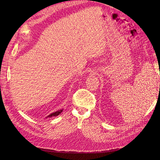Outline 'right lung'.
<instances>
[{
    "label": "right lung",
    "instance_id": "obj_1",
    "mask_svg": "<svg viewBox=\"0 0 160 160\" xmlns=\"http://www.w3.org/2000/svg\"><path fill=\"white\" fill-rule=\"evenodd\" d=\"M62 111H63V109L58 110V111H55V112H53V113H51L50 115H49L48 116H47L46 118H52V117H56V116H57V115H59V114H61V113H62Z\"/></svg>",
    "mask_w": 160,
    "mask_h": 160
}]
</instances>
